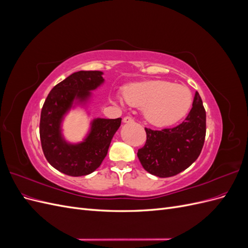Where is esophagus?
<instances>
[{"instance_id":"obj_1","label":"esophagus","mask_w":248,"mask_h":248,"mask_svg":"<svg viewBox=\"0 0 248 248\" xmlns=\"http://www.w3.org/2000/svg\"><path fill=\"white\" fill-rule=\"evenodd\" d=\"M133 119L131 117H124L123 118V123H132Z\"/></svg>"}]
</instances>
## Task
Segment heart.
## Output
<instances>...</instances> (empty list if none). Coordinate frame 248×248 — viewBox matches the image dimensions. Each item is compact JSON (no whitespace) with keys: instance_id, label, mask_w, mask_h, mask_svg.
Masks as SVG:
<instances>
[{"instance_id":"heart-1","label":"heart","mask_w":248,"mask_h":248,"mask_svg":"<svg viewBox=\"0 0 248 248\" xmlns=\"http://www.w3.org/2000/svg\"><path fill=\"white\" fill-rule=\"evenodd\" d=\"M123 97L129 106L144 109L147 121L157 127L175 124L191 106L188 89L166 80L133 82L123 89Z\"/></svg>"}]
</instances>
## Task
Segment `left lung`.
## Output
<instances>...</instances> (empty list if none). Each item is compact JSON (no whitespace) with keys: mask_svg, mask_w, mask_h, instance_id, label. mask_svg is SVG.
<instances>
[{"mask_svg":"<svg viewBox=\"0 0 248 248\" xmlns=\"http://www.w3.org/2000/svg\"><path fill=\"white\" fill-rule=\"evenodd\" d=\"M147 140L138 151L140 164L159 178L172 177L198 159L206 137V110L198 92L184 121L172 128H145Z\"/></svg>","mask_w":248,"mask_h":248,"instance_id":"8db88e82","label":"left lung"}]
</instances>
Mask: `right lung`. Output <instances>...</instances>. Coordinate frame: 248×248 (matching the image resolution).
I'll list each match as a JSON object with an SVG mask.
<instances>
[{"instance_id":"obj_1","label":"right lung","mask_w":248,"mask_h":248,"mask_svg":"<svg viewBox=\"0 0 248 248\" xmlns=\"http://www.w3.org/2000/svg\"><path fill=\"white\" fill-rule=\"evenodd\" d=\"M102 71H78L51 89L40 117V140L44 156L59 171L72 177L91 174L107 156L112 137L121 125V118H96L79 142L67 141L62 133L65 116L76 107H87L92 91L103 82Z\"/></svg>"}]
</instances>
